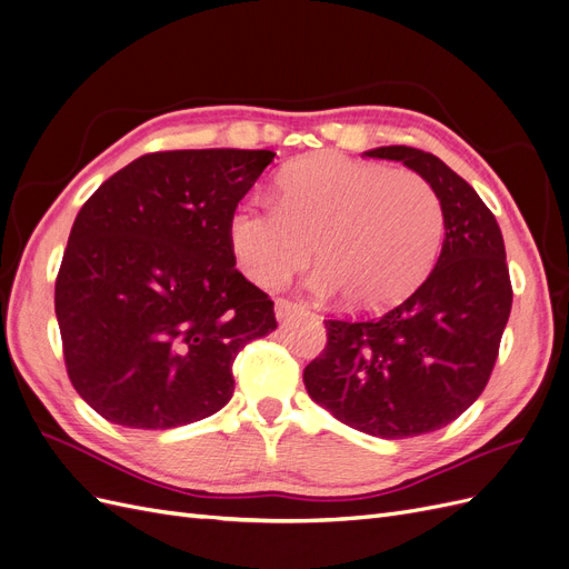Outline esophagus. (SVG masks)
Masks as SVG:
<instances>
[{"label": "esophagus", "mask_w": 569, "mask_h": 569, "mask_svg": "<svg viewBox=\"0 0 569 569\" xmlns=\"http://www.w3.org/2000/svg\"><path fill=\"white\" fill-rule=\"evenodd\" d=\"M301 303H295L291 299H274V313H278V318H287L289 313L299 311Z\"/></svg>", "instance_id": "34e87169"}]
</instances>
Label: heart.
Masks as SVG:
<instances>
[{"label":"heart","mask_w":569,"mask_h":569,"mask_svg":"<svg viewBox=\"0 0 569 569\" xmlns=\"http://www.w3.org/2000/svg\"><path fill=\"white\" fill-rule=\"evenodd\" d=\"M280 201L244 199L228 220L230 249L249 278L280 287L313 258L320 295H347L360 311L408 297L443 242V203L412 170L313 153L289 163Z\"/></svg>","instance_id":"heart-1"}]
</instances>
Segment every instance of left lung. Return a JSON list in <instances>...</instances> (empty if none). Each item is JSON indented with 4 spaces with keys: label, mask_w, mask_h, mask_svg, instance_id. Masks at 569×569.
<instances>
[{
    "label": "left lung",
    "mask_w": 569,
    "mask_h": 569,
    "mask_svg": "<svg viewBox=\"0 0 569 569\" xmlns=\"http://www.w3.org/2000/svg\"><path fill=\"white\" fill-rule=\"evenodd\" d=\"M437 189L443 247L435 270L391 311L325 320L327 343L303 370L308 396L358 432L406 439L453 422L485 391L512 306L503 234L487 203L435 153L380 147Z\"/></svg>",
    "instance_id": "1"
}]
</instances>
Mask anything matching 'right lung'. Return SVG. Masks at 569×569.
<instances>
[{"mask_svg": "<svg viewBox=\"0 0 569 569\" xmlns=\"http://www.w3.org/2000/svg\"><path fill=\"white\" fill-rule=\"evenodd\" d=\"M268 149L157 151L82 203L54 308L71 385L101 418L170 429L232 399V363L272 301L234 268L228 220Z\"/></svg>", "mask_w": 569, "mask_h": 569, "instance_id": "1", "label": "right lung"}]
</instances>
